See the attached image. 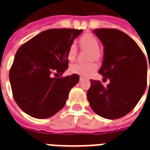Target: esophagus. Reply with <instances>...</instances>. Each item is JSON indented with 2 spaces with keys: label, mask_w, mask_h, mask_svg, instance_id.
Returning <instances> with one entry per match:
<instances>
[{
  "label": "esophagus",
  "mask_w": 150,
  "mask_h": 150,
  "mask_svg": "<svg viewBox=\"0 0 150 150\" xmlns=\"http://www.w3.org/2000/svg\"><path fill=\"white\" fill-rule=\"evenodd\" d=\"M83 79H85V77H83V76H80V77H79V80H80V81L83 80Z\"/></svg>",
  "instance_id": "esophagus-1"
}]
</instances>
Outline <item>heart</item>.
I'll return each mask as SVG.
<instances>
[{"instance_id": "obj_1", "label": "heart", "mask_w": 150, "mask_h": 150, "mask_svg": "<svg viewBox=\"0 0 150 150\" xmlns=\"http://www.w3.org/2000/svg\"><path fill=\"white\" fill-rule=\"evenodd\" d=\"M79 44L83 49H87L91 51L90 59H100V44L99 41L93 35L89 34H84L82 36L79 40ZM77 48L75 44H71L67 50V59L70 62H72L76 57ZM97 69V65L95 62H90L87 64L82 63H75L71 66L70 71L74 74H78L82 76H89Z\"/></svg>"}]
</instances>
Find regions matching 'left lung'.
<instances>
[{"mask_svg":"<svg viewBox=\"0 0 150 150\" xmlns=\"http://www.w3.org/2000/svg\"><path fill=\"white\" fill-rule=\"evenodd\" d=\"M93 33L104 46V59L99 73L110 83L104 87L99 80L91 79L88 100L97 115L106 119H118L130 112L145 92L146 59L135 41L122 31L96 29Z\"/></svg>","mask_w":150,"mask_h":150,"instance_id":"8db88e82","label":"left lung"}]
</instances>
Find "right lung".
<instances>
[{"instance_id":"add662e5","label":"right lung","mask_w":150,"mask_h":150,"mask_svg":"<svg viewBox=\"0 0 150 150\" xmlns=\"http://www.w3.org/2000/svg\"><path fill=\"white\" fill-rule=\"evenodd\" d=\"M82 32L75 29L47 30L18 50L9 81L16 103L29 116L46 119L64 107L79 76L73 74L54 78L52 75H62L68 68L67 50Z\"/></svg>"}]
</instances>
